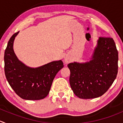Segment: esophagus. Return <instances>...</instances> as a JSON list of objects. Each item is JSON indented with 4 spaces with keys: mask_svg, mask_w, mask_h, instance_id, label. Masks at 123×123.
Masks as SVG:
<instances>
[{
    "mask_svg": "<svg viewBox=\"0 0 123 123\" xmlns=\"http://www.w3.org/2000/svg\"><path fill=\"white\" fill-rule=\"evenodd\" d=\"M65 62H67V63H68V62H70V59H68V58H65Z\"/></svg>",
    "mask_w": 123,
    "mask_h": 123,
    "instance_id": "34e87169",
    "label": "esophagus"
}]
</instances>
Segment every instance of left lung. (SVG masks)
Returning a JSON list of instances; mask_svg holds the SVG:
<instances>
[{
	"label": "left lung",
	"mask_w": 123,
	"mask_h": 123,
	"mask_svg": "<svg viewBox=\"0 0 123 123\" xmlns=\"http://www.w3.org/2000/svg\"><path fill=\"white\" fill-rule=\"evenodd\" d=\"M118 53L114 40L100 37L89 62L70 63V84L74 94L83 99L100 97L118 73Z\"/></svg>",
	"instance_id": "1"
}]
</instances>
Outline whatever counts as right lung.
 <instances>
[{"label": "right lung", "mask_w": 123, "mask_h": 123, "mask_svg": "<svg viewBox=\"0 0 123 123\" xmlns=\"http://www.w3.org/2000/svg\"><path fill=\"white\" fill-rule=\"evenodd\" d=\"M19 32L9 39L5 51V74L13 90L21 98L38 100L49 93L55 77L62 68L61 60L52 61L42 66L32 68L17 58L13 49L15 38Z\"/></svg>", "instance_id": "1"}]
</instances>
